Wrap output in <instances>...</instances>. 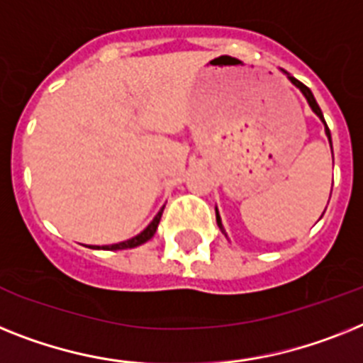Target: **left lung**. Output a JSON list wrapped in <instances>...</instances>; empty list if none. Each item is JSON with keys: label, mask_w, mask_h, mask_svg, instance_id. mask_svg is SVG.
Segmentation results:
<instances>
[{"label": "left lung", "mask_w": 363, "mask_h": 363, "mask_svg": "<svg viewBox=\"0 0 363 363\" xmlns=\"http://www.w3.org/2000/svg\"><path fill=\"white\" fill-rule=\"evenodd\" d=\"M286 74H287V72H286ZM287 77H289V81H291L293 85H295V86H298V89H301V92H302V94H304V98H306V100H308V104H310L311 111H313V113H315V115L319 116V118H321L323 122H325V116H323V111H321V107L317 106L315 98H313V94H311V91H310V89H308V86L304 85V83H301V81H298V79H295V77H293V76H289V74H287ZM325 133H326V137H328V140H330V148H332L330 130H328V125H326V122H325ZM215 213H217V224H218V228H220V232L224 233L223 223H220V215H218V211H217V209H215Z\"/></svg>", "instance_id": "8db88e82"}]
</instances>
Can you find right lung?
<instances>
[{
    "label": "right lung",
    "mask_w": 363,
    "mask_h": 363,
    "mask_svg": "<svg viewBox=\"0 0 363 363\" xmlns=\"http://www.w3.org/2000/svg\"><path fill=\"white\" fill-rule=\"evenodd\" d=\"M163 209L164 206L161 208V211L154 217V220L146 226L143 232L139 233V235H135V238L128 239V241H122V242H116V245H106V247H91V248H98V250H124V248H135V247H139V245H143V242H146L148 239L154 238V233L155 230H157V224H160L161 220V215H163Z\"/></svg>",
    "instance_id": "1"
}]
</instances>
